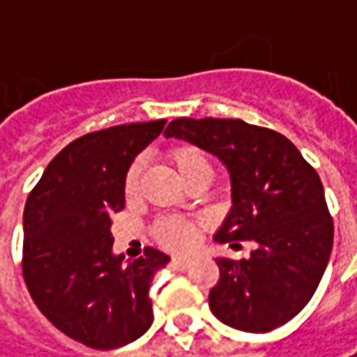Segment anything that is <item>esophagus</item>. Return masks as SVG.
Masks as SVG:
<instances>
[{
    "mask_svg": "<svg viewBox=\"0 0 357 357\" xmlns=\"http://www.w3.org/2000/svg\"><path fill=\"white\" fill-rule=\"evenodd\" d=\"M192 261H194V259H192V257H188V256H176L174 259H172L174 268H176V270H181V271L188 270V268L192 266Z\"/></svg>",
    "mask_w": 357,
    "mask_h": 357,
    "instance_id": "1",
    "label": "esophagus"
}]
</instances>
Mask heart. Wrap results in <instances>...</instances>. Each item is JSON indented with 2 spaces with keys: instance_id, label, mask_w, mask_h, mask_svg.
I'll list each match as a JSON object with an SVG mask.
<instances>
[{
  "instance_id": "obj_1",
  "label": "heart",
  "mask_w": 357,
  "mask_h": 357,
  "mask_svg": "<svg viewBox=\"0 0 357 357\" xmlns=\"http://www.w3.org/2000/svg\"><path fill=\"white\" fill-rule=\"evenodd\" d=\"M172 162H174V167H176V172L181 179L188 178L190 174H194L197 169H211L206 153L202 149L194 148V146H181V148L174 149ZM142 172H144V160H135L126 174V194L130 197L137 194V190H139ZM155 234L165 245L183 250L194 241V225L185 220H179V218H165L158 224Z\"/></svg>"
}]
</instances>
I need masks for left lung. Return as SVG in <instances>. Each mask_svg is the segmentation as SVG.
Returning a JSON list of instances; mask_svg holds the SVG:
<instances>
[{
    "label": "left lung",
    "mask_w": 357,
    "mask_h": 357,
    "mask_svg": "<svg viewBox=\"0 0 357 357\" xmlns=\"http://www.w3.org/2000/svg\"><path fill=\"white\" fill-rule=\"evenodd\" d=\"M165 137L213 153L231 179V209L215 241L248 240L250 257H215L209 310L222 324L264 333L296 318L318 289L333 245L321 179L286 135L241 119H174Z\"/></svg>",
    "instance_id": "8db88e82"
}]
</instances>
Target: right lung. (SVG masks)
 <instances>
[{"label":"right lung","mask_w":357,"mask_h":357,"mask_svg":"<svg viewBox=\"0 0 357 357\" xmlns=\"http://www.w3.org/2000/svg\"><path fill=\"white\" fill-rule=\"evenodd\" d=\"M165 119L114 126L61 149L25 202L24 280L59 332L93 349L121 348L148 332V291L169 256L148 248L114 254L112 215L126 206V174Z\"/></svg>","instance_id":"obj_1"}]
</instances>
